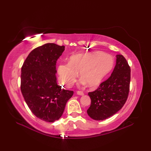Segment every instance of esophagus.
I'll use <instances>...</instances> for the list:
<instances>
[{
    "mask_svg": "<svg viewBox=\"0 0 151 151\" xmlns=\"http://www.w3.org/2000/svg\"><path fill=\"white\" fill-rule=\"evenodd\" d=\"M76 94L78 95H81V96H83L84 95V92L83 91H78L77 92H76Z\"/></svg>",
    "mask_w": 151,
    "mask_h": 151,
    "instance_id": "obj_1",
    "label": "esophagus"
}]
</instances>
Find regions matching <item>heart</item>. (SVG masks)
I'll list each match as a JSON object with an SVG mask.
<instances>
[{"instance_id": "obj_1", "label": "heart", "mask_w": 151, "mask_h": 151, "mask_svg": "<svg viewBox=\"0 0 151 151\" xmlns=\"http://www.w3.org/2000/svg\"><path fill=\"white\" fill-rule=\"evenodd\" d=\"M114 63L111 55L98 51L75 54L70 57L68 63H62L58 67L59 80L69 88L75 82L79 73L82 84L95 87L110 71Z\"/></svg>"}]
</instances>
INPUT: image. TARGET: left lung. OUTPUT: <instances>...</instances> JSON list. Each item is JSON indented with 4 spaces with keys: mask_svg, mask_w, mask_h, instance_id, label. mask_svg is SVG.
<instances>
[{
    "mask_svg": "<svg viewBox=\"0 0 151 151\" xmlns=\"http://www.w3.org/2000/svg\"><path fill=\"white\" fill-rule=\"evenodd\" d=\"M130 67L121 54L116 55V64L111 76L95 91L89 92L90 107L87 110L93 119L104 120L119 111L129 96Z\"/></svg>",
    "mask_w": 151,
    "mask_h": 151,
    "instance_id": "obj_1",
    "label": "left lung"
}]
</instances>
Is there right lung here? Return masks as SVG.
I'll return each mask as SVG.
<instances>
[{
    "instance_id": "right-lung-1",
    "label": "right lung",
    "mask_w": 151,
    "mask_h": 151,
    "mask_svg": "<svg viewBox=\"0 0 151 151\" xmlns=\"http://www.w3.org/2000/svg\"><path fill=\"white\" fill-rule=\"evenodd\" d=\"M65 47L46 43L38 47L25 60L21 68V91L34 115L52 123L62 116L73 95L57 83L56 64Z\"/></svg>"
}]
</instances>
